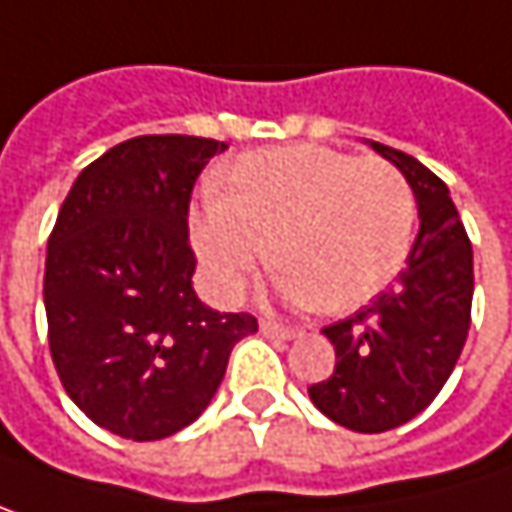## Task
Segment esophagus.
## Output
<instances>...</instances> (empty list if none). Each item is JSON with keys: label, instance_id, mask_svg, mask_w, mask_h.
<instances>
[{"label": "esophagus", "instance_id": "obj_1", "mask_svg": "<svg viewBox=\"0 0 512 512\" xmlns=\"http://www.w3.org/2000/svg\"><path fill=\"white\" fill-rule=\"evenodd\" d=\"M260 334H263V337H272V340H293V337L299 334V328H290V325L263 319V322H260Z\"/></svg>", "mask_w": 512, "mask_h": 512}]
</instances>
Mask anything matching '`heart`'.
Returning a JSON list of instances; mask_svg holds the SVG:
<instances>
[{
	"instance_id": "b5f03b06",
	"label": "heart",
	"mask_w": 512,
	"mask_h": 512,
	"mask_svg": "<svg viewBox=\"0 0 512 512\" xmlns=\"http://www.w3.org/2000/svg\"><path fill=\"white\" fill-rule=\"evenodd\" d=\"M416 196L401 169L328 146L240 155L193 213L210 287L237 299L275 255L281 293L343 313L384 293L407 263Z\"/></svg>"
}]
</instances>
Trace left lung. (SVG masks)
<instances>
[{
	"instance_id": "8db88e82",
	"label": "left lung",
	"mask_w": 512,
	"mask_h": 512,
	"mask_svg": "<svg viewBox=\"0 0 512 512\" xmlns=\"http://www.w3.org/2000/svg\"><path fill=\"white\" fill-rule=\"evenodd\" d=\"M372 149L393 161L413 187L419 234L390 290L322 334L337 369L313 384L310 401L337 425L384 434L422 413L451 375L472 322V243L445 181L393 146Z\"/></svg>"
}]
</instances>
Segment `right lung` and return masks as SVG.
<instances>
[{
    "instance_id": "1",
    "label": "right lung",
    "mask_w": 512,
    "mask_h": 512,
    "mask_svg": "<svg viewBox=\"0 0 512 512\" xmlns=\"http://www.w3.org/2000/svg\"><path fill=\"white\" fill-rule=\"evenodd\" d=\"M228 143L143 134L84 166L49 234L43 302L58 378L122 440H163L202 416L252 313L193 293L190 196Z\"/></svg>"
}]
</instances>
